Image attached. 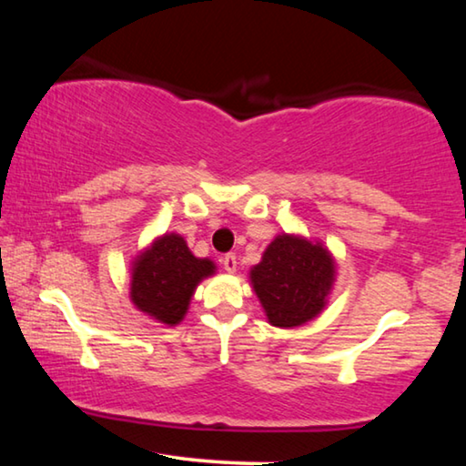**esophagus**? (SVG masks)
<instances>
[{"mask_svg": "<svg viewBox=\"0 0 466 466\" xmlns=\"http://www.w3.org/2000/svg\"><path fill=\"white\" fill-rule=\"evenodd\" d=\"M222 265H224V269L228 273H234L236 271V265H238V261H236L234 252H228V255L222 257Z\"/></svg>", "mask_w": 466, "mask_h": 466, "instance_id": "obj_1", "label": "esophagus"}]
</instances>
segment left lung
<instances>
[{
	"label": "left lung",
	"mask_w": 466,
	"mask_h": 466,
	"mask_svg": "<svg viewBox=\"0 0 466 466\" xmlns=\"http://www.w3.org/2000/svg\"><path fill=\"white\" fill-rule=\"evenodd\" d=\"M250 281L273 327H299L325 309L335 261L320 242L281 234L250 269Z\"/></svg>",
	"instance_id": "1"
}]
</instances>
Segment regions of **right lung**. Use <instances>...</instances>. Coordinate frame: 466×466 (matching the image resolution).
I'll return each instance as SVG.
<instances>
[{
    "label": "right lung",
    "instance_id": "1",
    "mask_svg": "<svg viewBox=\"0 0 466 466\" xmlns=\"http://www.w3.org/2000/svg\"><path fill=\"white\" fill-rule=\"evenodd\" d=\"M214 271L216 265L197 258L183 236L164 234L133 263L131 302L164 325H178L197 283Z\"/></svg>",
    "mask_w": 466,
    "mask_h": 466
}]
</instances>
